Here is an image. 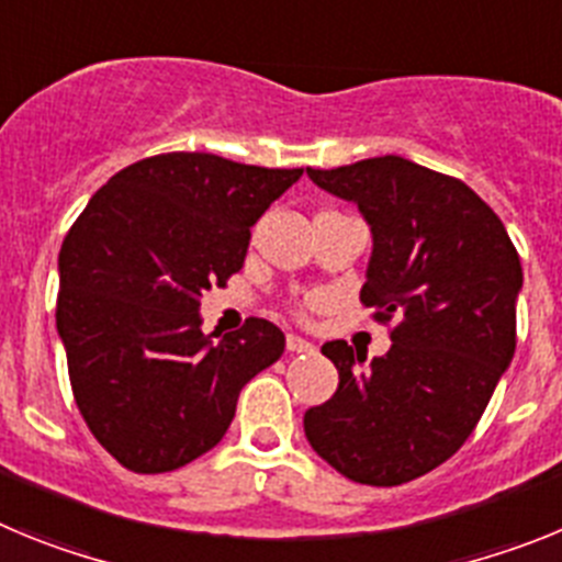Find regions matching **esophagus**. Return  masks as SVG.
Wrapping results in <instances>:
<instances>
[{"mask_svg":"<svg viewBox=\"0 0 562 562\" xmlns=\"http://www.w3.org/2000/svg\"><path fill=\"white\" fill-rule=\"evenodd\" d=\"M286 351H292V355H306V351H315V346L310 340H304V337L286 335Z\"/></svg>","mask_w":562,"mask_h":562,"instance_id":"1","label":"esophagus"}]
</instances>
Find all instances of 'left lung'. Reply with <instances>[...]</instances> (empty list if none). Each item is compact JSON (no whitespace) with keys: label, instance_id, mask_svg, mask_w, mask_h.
I'll use <instances>...</instances> for the list:
<instances>
[{"label":"left lung","instance_id":"1","mask_svg":"<svg viewBox=\"0 0 562 562\" xmlns=\"http://www.w3.org/2000/svg\"><path fill=\"white\" fill-rule=\"evenodd\" d=\"M306 173L369 222L360 301L391 324L389 355L366 369L346 340L324 342L340 382L304 414L306 439L346 479L400 486L470 439L513 362L518 250L473 188L396 154Z\"/></svg>","mask_w":562,"mask_h":562}]
</instances>
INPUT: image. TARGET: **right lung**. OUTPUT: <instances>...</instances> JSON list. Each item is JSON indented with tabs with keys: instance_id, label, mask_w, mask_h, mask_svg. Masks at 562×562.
<instances>
[{
	"instance_id": "1",
	"label": "right lung",
	"mask_w": 562,
	"mask_h": 562,
	"mask_svg": "<svg viewBox=\"0 0 562 562\" xmlns=\"http://www.w3.org/2000/svg\"><path fill=\"white\" fill-rule=\"evenodd\" d=\"M301 173L157 154L114 173L64 236L56 326L69 385L132 473H171L216 448L238 391L284 355V331L265 317L213 340L200 295L241 270L250 227Z\"/></svg>"
}]
</instances>
